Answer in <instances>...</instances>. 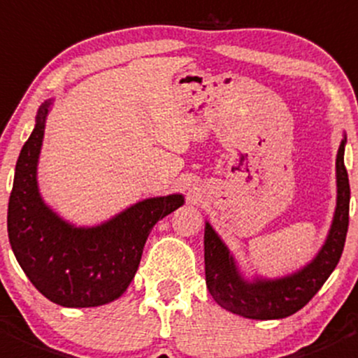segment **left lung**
<instances>
[{
    "label": "left lung",
    "instance_id": "1",
    "mask_svg": "<svg viewBox=\"0 0 358 358\" xmlns=\"http://www.w3.org/2000/svg\"><path fill=\"white\" fill-rule=\"evenodd\" d=\"M346 134L336 155V210L317 255L283 276L245 275L234 253L210 222H204V273L208 292L218 306L252 320H280L306 306L341 259L348 231L350 182L345 168Z\"/></svg>",
    "mask_w": 358,
    "mask_h": 358
}]
</instances>
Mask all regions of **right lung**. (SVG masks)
<instances>
[{"label": "right lung", "instance_id": "right-lung-1", "mask_svg": "<svg viewBox=\"0 0 358 358\" xmlns=\"http://www.w3.org/2000/svg\"><path fill=\"white\" fill-rule=\"evenodd\" d=\"M54 99L41 103L34 129L15 164L8 201V239L34 287L64 308H94L119 299L133 282L148 234L183 206V194L141 199L96 225H76L45 203L38 161Z\"/></svg>", "mask_w": 358, "mask_h": 358}]
</instances>
